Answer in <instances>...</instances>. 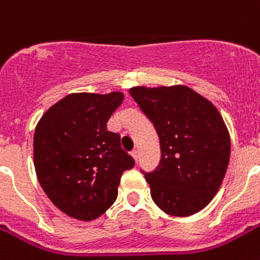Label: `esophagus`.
Segmentation results:
<instances>
[{"label": "esophagus", "instance_id": "1", "mask_svg": "<svg viewBox=\"0 0 260 260\" xmlns=\"http://www.w3.org/2000/svg\"><path fill=\"white\" fill-rule=\"evenodd\" d=\"M131 155H132V158L138 162V159H139V150H134L132 152H131Z\"/></svg>", "mask_w": 260, "mask_h": 260}]
</instances>
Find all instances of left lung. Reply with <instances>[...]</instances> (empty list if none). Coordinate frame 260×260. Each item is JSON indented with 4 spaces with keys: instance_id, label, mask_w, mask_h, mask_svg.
Wrapping results in <instances>:
<instances>
[{
    "instance_id": "8db88e82",
    "label": "left lung",
    "mask_w": 260,
    "mask_h": 260,
    "mask_svg": "<svg viewBox=\"0 0 260 260\" xmlns=\"http://www.w3.org/2000/svg\"><path fill=\"white\" fill-rule=\"evenodd\" d=\"M140 109L160 140V162L143 171L151 197L171 216L204 209L221 185L230 163L231 139L216 106L187 86L132 87Z\"/></svg>"
}]
</instances>
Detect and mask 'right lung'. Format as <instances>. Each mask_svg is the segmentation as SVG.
I'll return each mask as SVG.
<instances>
[{
  "label": "right lung",
  "mask_w": 260,
  "mask_h": 260,
  "mask_svg": "<svg viewBox=\"0 0 260 260\" xmlns=\"http://www.w3.org/2000/svg\"><path fill=\"white\" fill-rule=\"evenodd\" d=\"M124 94H69L40 118L34 136L39 183L58 209L90 221L117 198L120 178L135 166L121 148L120 135L106 122Z\"/></svg>",
  "instance_id": "add662e5"
}]
</instances>
